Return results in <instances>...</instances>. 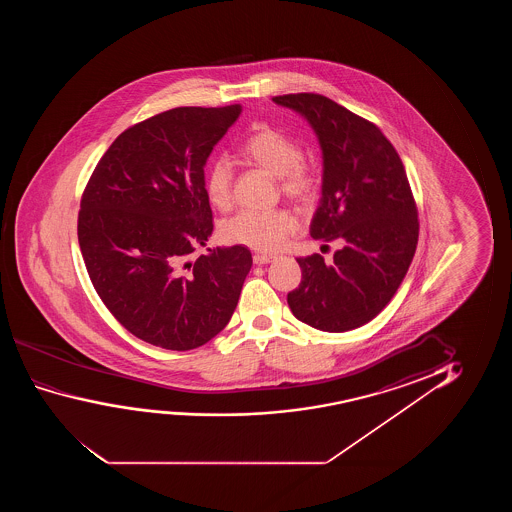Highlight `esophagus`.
Masks as SVG:
<instances>
[{
  "label": "esophagus",
  "instance_id": "1",
  "mask_svg": "<svg viewBox=\"0 0 512 512\" xmlns=\"http://www.w3.org/2000/svg\"><path fill=\"white\" fill-rule=\"evenodd\" d=\"M276 260L274 255H267V253H255L253 255V262L257 264V266H262V264H269V262H273Z\"/></svg>",
  "mask_w": 512,
  "mask_h": 512
}]
</instances>
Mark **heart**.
Wrapping results in <instances>:
<instances>
[{
	"instance_id": "b5f03b06",
	"label": "heart",
	"mask_w": 512,
	"mask_h": 512,
	"mask_svg": "<svg viewBox=\"0 0 512 512\" xmlns=\"http://www.w3.org/2000/svg\"><path fill=\"white\" fill-rule=\"evenodd\" d=\"M246 161L280 178V189L297 203H308L315 196L318 176L302 161V147L280 129L260 124L239 145ZM232 164L225 157L211 162L204 187L210 203L227 210L232 197ZM297 229L294 215L285 210H243L222 225V238L232 245H243L260 252H278Z\"/></svg>"
}]
</instances>
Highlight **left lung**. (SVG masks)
Returning <instances> with one entry per match:
<instances>
[{"label":"left lung","mask_w":512,"mask_h":512,"mask_svg":"<svg viewBox=\"0 0 512 512\" xmlns=\"http://www.w3.org/2000/svg\"><path fill=\"white\" fill-rule=\"evenodd\" d=\"M308 120L323 157L322 199L311 238L339 241L334 262L297 259L288 294L295 318L325 332L357 329L392 301L418 245V210L397 150L369 120L336 101L301 92L273 98Z\"/></svg>","instance_id":"8db88e82"}]
</instances>
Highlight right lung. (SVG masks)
Here are the masks:
<instances>
[{"instance_id":"right-lung-1","label":"right lung","mask_w":512,"mask_h":512,"mask_svg":"<svg viewBox=\"0 0 512 512\" xmlns=\"http://www.w3.org/2000/svg\"><path fill=\"white\" fill-rule=\"evenodd\" d=\"M241 105L182 106L129 127L87 183L78 243L101 301L131 334L164 350L199 348L238 306L252 253L208 248L204 166Z\"/></svg>"}]
</instances>
